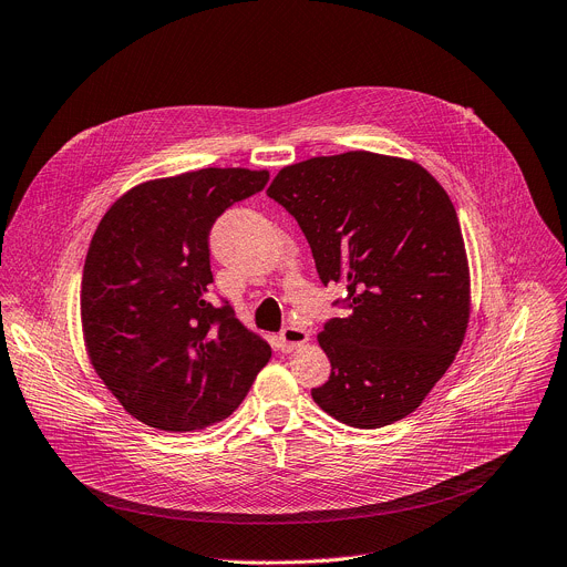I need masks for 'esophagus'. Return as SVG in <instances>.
<instances>
[{"label":"esophagus","instance_id":"obj_1","mask_svg":"<svg viewBox=\"0 0 567 567\" xmlns=\"http://www.w3.org/2000/svg\"><path fill=\"white\" fill-rule=\"evenodd\" d=\"M307 342H309V333H307V329H301V327H286L279 333L281 352H292V350H297V347L307 344Z\"/></svg>","mask_w":567,"mask_h":567}]
</instances>
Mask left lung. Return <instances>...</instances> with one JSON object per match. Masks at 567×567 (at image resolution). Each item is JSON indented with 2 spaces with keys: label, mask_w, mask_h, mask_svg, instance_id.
Wrapping results in <instances>:
<instances>
[{
  "label": "left lung",
  "mask_w": 567,
  "mask_h": 567,
  "mask_svg": "<svg viewBox=\"0 0 567 567\" xmlns=\"http://www.w3.org/2000/svg\"><path fill=\"white\" fill-rule=\"evenodd\" d=\"M268 195L307 236L322 284L347 286L350 318L318 333L331 377L316 404L379 429L413 413L470 320V268L456 208L415 161L374 152L316 156L279 169Z\"/></svg>",
  "instance_id": "8db88e82"
}]
</instances>
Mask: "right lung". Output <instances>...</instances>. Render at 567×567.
Listing matches in <instances>:
<instances>
[{"label":"right lung","mask_w":567,"mask_h":567,"mask_svg":"<svg viewBox=\"0 0 567 567\" xmlns=\"http://www.w3.org/2000/svg\"><path fill=\"white\" fill-rule=\"evenodd\" d=\"M268 179V169L204 167L143 182L104 213L81 277L83 342L136 420L206 429L240 406L270 361V344L208 299V231Z\"/></svg>","instance_id":"obj_1"}]
</instances>
